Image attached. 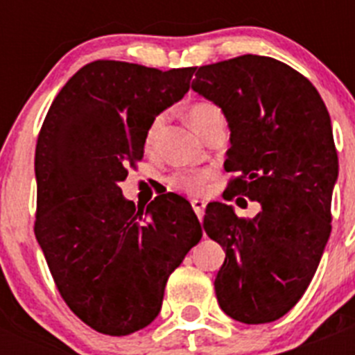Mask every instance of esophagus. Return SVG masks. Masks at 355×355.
I'll use <instances>...</instances> for the list:
<instances>
[{
	"mask_svg": "<svg viewBox=\"0 0 355 355\" xmlns=\"http://www.w3.org/2000/svg\"><path fill=\"white\" fill-rule=\"evenodd\" d=\"M192 208H193V211H196V215L199 216V220H200V218H202V215H205L206 202H205V200H200V199H193L192 200Z\"/></svg>",
	"mask_w": 355,
	"mask_h": 355,
	"instance_id": "obj_1",
	"label": "esophagus"
}]
</instances>
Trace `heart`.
<instances>
[{
    "label": "heart",
    "instance_id": "heart-1",
    "mask_svg": "<svg viewBox=\"0 0 355 355\" xmlns=\"http://www.w3.org/2000/svg\"><path fill=\"white\" fill-rule=\"evenodd\" d=\"M222 117L220 108L209 101H199L193 103L190 108H188V121L193 126V130L199 133L202 130L205 124H208L211 119ZM163 124V115H158L155 121L150 122L149 130L146 133V149L153 150L156 146V139H158V133L162 130ZM209 174L208 171H199V172H178L171 178V187L180 190V192L188 193V196H200V193L206 192L209 183Z\"/></svg>",
    "mask_w": 355,
    "mask_h": 355
}]
</instances>
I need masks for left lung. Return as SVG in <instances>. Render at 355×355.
<instances>
[{
    "label": "left lung",
    "instance_id": "8db88e82",
    "mask_svg": "<svg viewBox=\"0 0 355 355\" xmlns=\"http://www.w3.org/2000/svg\"><path fill=\"white\" fill-rule=\"evenodd\" d=\"M192 89L224 112L231 147L224 168L238 172L225 199L261 205L254 218L211 202L205 231L225 250L215 293L241 324H268L299 302L331 234L338 155L318 90L270 56L243 55L202 65Z\"/></svg>",
    "mask_w": 355,
    "mask_h": 355
}]
</instances>
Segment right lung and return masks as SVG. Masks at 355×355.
<instances>
[{
  "instance_id": "add662e5",
  "label": "right lung",
  "mask_w": 355,
  "mask_h": 355,
  "mask_svg": "<svg viewBox=\"0 0 355 355\" xmlns=\"http://www.w3.org/2000/svg\"><path fill=\"white\" fill-rule=\"evenodd\" d=\"M196 67L117 60L81 67L55 97L35 149V236L71 311L110 336L147 327L172 272L202 236L183 197L146 209L119 187L142 159L146 133L190 89Z\"/></svg>"
}]
</instances>
